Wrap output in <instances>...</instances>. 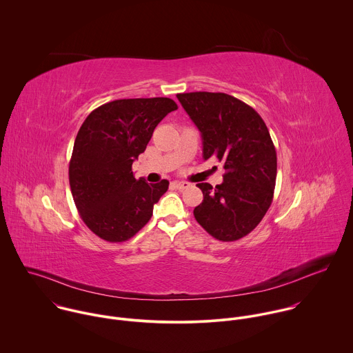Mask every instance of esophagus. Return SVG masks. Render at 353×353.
I'll use <instances>...</instances> for the list:
<instances>
[{
	"mask_svg": "<svg viewBox=\"0 0 353 353\" xmlns=\"http://www.w3.org/2000/svg\"><path fill=\"white\" fill-rule=\"evenodd\" d=\"M174 188H176V189H179V190H183V189H188L189 186H190V183H188V182H183V181H174L172 183H171Z\"/></svg>",
	"mask_w": 353,
	"mask_h": 353,
	"instance_id": "esophagus-1",
	"label": "esophagus"
}]
</instances>
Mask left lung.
Masks as SVG:
<instances>
[{
  "label": "left lung",
  "instance_id": "8db88e82",
  "mask_svg": "<svg viewBox=\"0 0 353 353\" xmlns=\"http://www.w3.org/2000/svg\"><path fill=\"white\" fill-rule=\"evenodd\" d=\"M201 132L203 157L223 163L215 189L199 183L204 200L193 211L203 229L219 241L249 234L268 211L276 179V152L268 128L248 104L225 93L176 94Z\"/></svg>",
  "mask_w": 353,
  "mask_h": 353
}]
</instances>
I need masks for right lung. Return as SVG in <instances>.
Masks as SVG:
<instances>
[{"instance_id": "1", "label": "right lung", "mask_w": 353, "mask_h": 353, "mask_svg": "<svg viewBox=\"0 0 353 353\" xmlns=\"http://www.w3.org/2000/svg\"><path fill=\"white\" fill-rule=\"evenodd\" d=\"M178 110L167 97L124 99L94 110L81 125L70 161V186L85 225L100 238L123 242L152 218L170 182L135 179L132 163L156 125Z\"/></svg>"}]
</instances>
